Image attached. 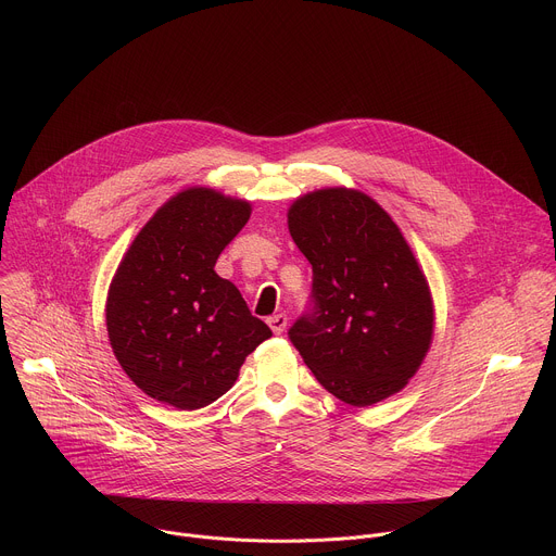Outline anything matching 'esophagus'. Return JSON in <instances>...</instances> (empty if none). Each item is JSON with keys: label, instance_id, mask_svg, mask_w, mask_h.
Masks as SVG:
<instances>
[{"label": "esophagus", "instance_id": "obj_1", "mask_svg": "<svg viewBox=\"0 0 556 556\" xmlns=\"http://www.w3.org/2000/svg\"><path fill=\"white\" fill-rule=\"evenodd\" d=\"M268 326L275 334H281L288 326V316L286 314H273V316H268Z\"/></svg>", "mask_w": 556, "mask_h": 556}]
</instances>
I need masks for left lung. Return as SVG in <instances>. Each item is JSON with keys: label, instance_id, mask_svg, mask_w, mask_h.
Listing matches in <instances>:
<instances>
[{"label": "left lung", "instance_id": "8db88e82", "mask_svg": "<svg viewBox=\"0 0 556 556\" xmlns=\"http://www.w3.org/2000/svg\"><path fill=\"white\" fill-rule=\"evenodd\" d=\"M288 228L312 264L309 307L288 330L305 365L354 407L399 393L433 337L431 292L401 228L354 189L299 198Z\"/></svg>", "mask_w": 556, "mask_h": 556}]
</instances>
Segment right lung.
<instances>
[{"label": "right lung", "instance_id": "1", "mask_svg": "<svg viewBox=\"0 0 556 556\" xmlns=\"http://www.w3.org/2000/svg\"><path fill=\"white\" fill-rule=\"evenodd\" d=\"M249 217V202L187 189L155 211L123 257L108 294V334L125 374L153 401L182 412L215 403L273 337L215 273Z\"/></svg>", "mask_w": 556, "mask_h": 556}]
</instances>
